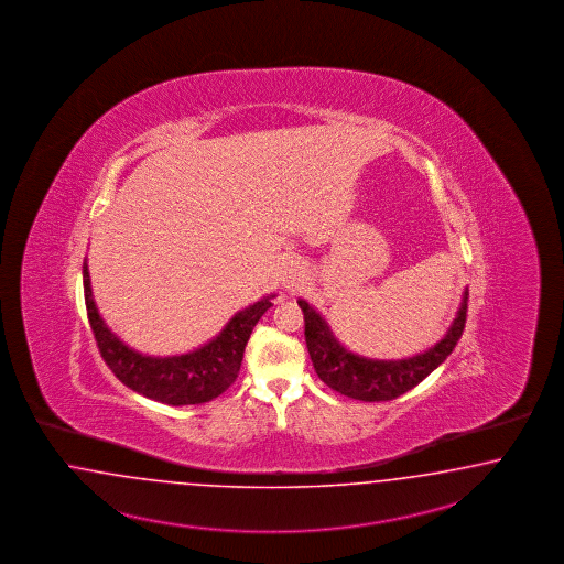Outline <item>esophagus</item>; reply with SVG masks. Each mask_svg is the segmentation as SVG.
Segmentation results:
<instances>
[{
  "label": "esophagus",
  "instance_id": "1",
  "mask_svg": "<svg viewBox=\"0 0 564 564\" xmlns=\"http://www.w3.org/2000/svg\"><path fill=\"white\" fill-rule=\"evenodd\" d=\"M304 279H306L304 267L300 262H295V260L288 262V267L283 271V288L295 290V288H300L304 283Z\"/></svg>",
  "mask_w": 564,
  "mask_h": 564
}]
</instances>
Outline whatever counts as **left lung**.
Wrapping results in <instances>:
<instances>
[{"label":"left lung","instance_id":"obj_1","mask_svg":"<svg viewBox=\"0 0 564 564\" xmlns=\"http://www.w3.org/2000/svg\"><path fill=\"white\" fill-rule=\"evenodd\" d=\"M466 300L468 290L463 293L456 318L435 346L400 360H379L354 354L333 335L329 323L321 312L302 297L297 300V304L306 321V348L321 381L351 400L386 402L416 388L456 348L465 330Z\"/></svg>","mask_w":564,"mask_h":564}]
</instances>
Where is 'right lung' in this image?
Returning a JSON list of instances; mask_svg holds the SVG:
<instances>
[{"mask_svg":"<svg viewBox=\"0 0 564 564\" xmlns=\"http://www.w3.org/2000/svg\"><path fill=\"white\" fill-rule=\"evenodd\" d=\"M85 306L101 358L118 379L137 393L169 406L204 404L218 398L237 379L246 344L260 316L272 306L271 295L260 297L234 318L204 346L175 356H150L127 346L99 316L87 258L83 262Z\"/></svg>","mask_w":564,"mask_h":564,"instance_id":"1","label":"right lung"}]
</instances>
